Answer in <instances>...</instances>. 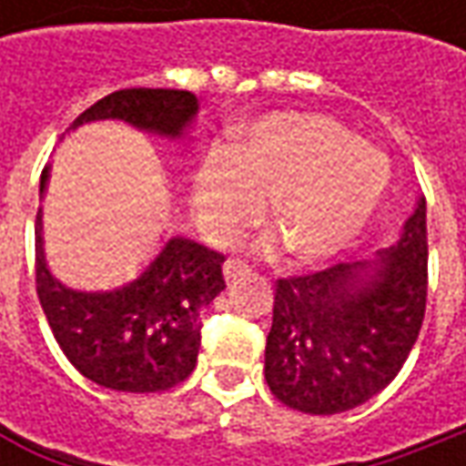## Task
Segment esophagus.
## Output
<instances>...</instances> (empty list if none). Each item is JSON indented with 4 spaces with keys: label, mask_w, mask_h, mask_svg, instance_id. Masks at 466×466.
I'll return each instance as SVG.
<instances>
[{
    "label": "esophagus",
    "mask_w": 466,
    "mask_h": 466,
    "mask_svg": "<svg viewBox=\"0 0 466 466\" xmlns=\"http://www.w3.org/2000/svg\"><path fill=\"white\" fill-rule=\"evenodd\" d=\"M251 272V264L248 261H243V259H228L225 261V278L228 279H238L243 278V275H248Z\"/></svg>",
    "instance_id": "34e87169"
}]
</instances>
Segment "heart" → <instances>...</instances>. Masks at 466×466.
<instances>
[{"label":"heart","mask_w":466,"mask_h":466,"mask_svg":"<svg viewBox=\"0 0 466 466\" xmlns=\"http://www.w3.org/2000/svg\"><path fill=\"white\" fill-rule=\"evenodd\" d=\"M389 184V163L339 121L303 111L259 118L212 150L194 176L191 205L212 241H230L259 223L272 199V223L303 261L329 259L355 241Z\"/></svg>","instance_id":"b5f03b06"}]
</instances>
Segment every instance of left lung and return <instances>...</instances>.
Returning a JSON list of instances; mask_svg holds the SVG:
<instances>
[{
    "label": "left lung",
    "instance_id": "left-lung-1",
    "mask_svg": "<svg viewBox=\"0 0 466 466\" xmlns=\"http://www.w3.org/2000/svg\"><path fill=\"white\" fill-rule=\"evenodd\" d=\"M384 264H331L275 282L264 379L285 407L337 415L394 381L428 300L425 199Z\"/></svg>",
    "mask_w": 466,
    "mask_h": 466
}]
</instances>
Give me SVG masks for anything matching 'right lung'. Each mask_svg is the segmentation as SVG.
Returning a JSON list of instances; mask_svg holds the SVG:
<instances>
[{
	"label": "right lung",
	"mask_w": 466,
	"mask_h": 466,
	"mask_svg": "<svg viewBox=\"0 0 466 466\" xmlns=\"http://www.w3.org/2000/svg\"><path fill=\"white\" fill-rule=\"evenodd\" d=\"M199 100L188 90L124 87L75 118H124L139 129L178 137ZM46 184V170L41 188ZM35 293L66 360L85 379L155 394L181 384L202 345L199 313L225 290V254L188 238H170L142 278L114 293H77L46 269L41 225H35Z\"/></svg>",
	"instance_id": "obj_1"
}]
</instances>
